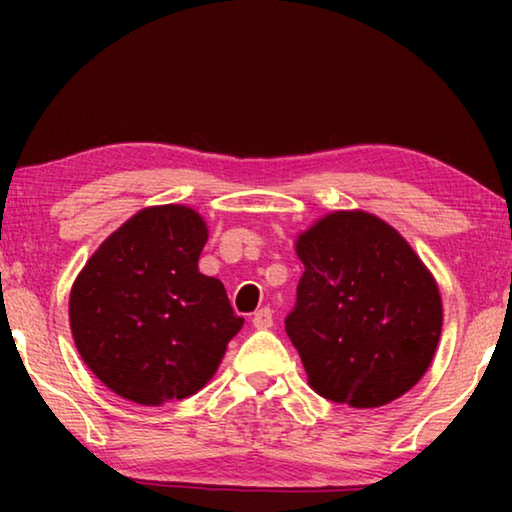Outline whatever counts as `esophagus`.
I'll return each mask as SVG.
<instances>
[{
  "label": "esophagus",
  "instance_id": "esophagus-1",
  "mask_svg": "<svg viewBox=\"0 0 512 512\" xmlns=\"http://www.w3.org/2000/svg\"><path fill=\"white\" fill-rule=\"evenodd\" d=\"M253 325H255L257 329H268V327H273V311L268 309V307L259 309L257 314L253 316Z\"/></svg>",
  "mask_w": 512,
  "mask_h": 512
}]
</instances>
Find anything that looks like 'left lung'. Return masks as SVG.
<instances>
[{
    "label": "left lung",
    "mask_w": 512,
    "mask_h": 512,
    "mask_svg": "<svg viewBox=\"0 0 512 512\" xmlns=\"http://www.w3.org/2000/svg\"><path fill=\"white\" fill-rule=\"evenodd\" d=\"M296 255L305 273L287 334L309 386L352 409L411 391L436 354L443 298L409 241L377 214L336 210L300 232Z\"/></svg>",
    "instance_id": "left-lung-1"
}]
</instances>
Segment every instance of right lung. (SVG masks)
Segmentation results:
<instances>
[{
  "instance_id": "right-lung-1",
  "label": "right lung",
  "mask_w": 512,
  "mask_h": 512,
  "mask_svg": "<svg viewBox=\"0 0 512 512\" xmlns=\"http://www.w3.org/2000/svg\"><path fill=\"white\" fill-rule=\"evenodd\" d=\"M207 237L194 207H144L76 275L69 291L76 350L128 402L162 406L196 395L244 327L223 282L198 271Z\"/></svg>"
}]
</instances>
